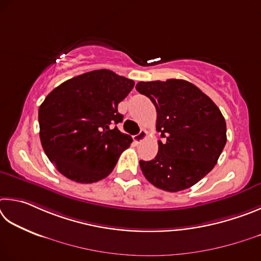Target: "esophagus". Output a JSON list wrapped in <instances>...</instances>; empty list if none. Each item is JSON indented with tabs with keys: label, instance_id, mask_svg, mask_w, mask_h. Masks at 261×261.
Instances as JSON below:
<instances>
[{
	"label": "esophagus",
	"instance_id": "1",
	"mask_svg": "<svg viewBox=\"0 0 261 261\" xmlns=\"http://www.w3.org/2000/svg\"><path fill=\"white\" fill-rule=\"evenodd\" d=\"M147 136H148L147 132H145L144 129H142V130L140 132L139 134H136V135L134 136V141H135L136 143H140V142H142V141H143L145 138H147Z\"/></svg>",
	"mask_w": 261,
	"mask_h": 261
}]
</instances>
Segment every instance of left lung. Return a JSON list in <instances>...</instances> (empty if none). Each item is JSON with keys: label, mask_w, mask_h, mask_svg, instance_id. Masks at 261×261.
<instances>
[{"label": "left lung", "mask_w": 261, "mask_h": 261, "mask_svg": "<svg viewBox=\"0 0 261 261\" xmlns=\"http://www.w3.org/2000/svg\"><path fill=\"white\" fill-rule=\"evenodd\" d=\"M136 90L157 110L158 153L140 161L143 175L157 188L176 193L197 184L213 170L227 142L226 121L202 90L180 79L141 81Z\"/></svg>", "instance_id": "left-lung-1"}]
</instances>
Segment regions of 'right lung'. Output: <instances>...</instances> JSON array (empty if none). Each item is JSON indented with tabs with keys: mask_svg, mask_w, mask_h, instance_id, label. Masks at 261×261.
I'll list each match as a JSON object with an SVG mask.
<instances>
[{
	"mask_svg": "<svg viewBox=\"0 0 261 261\" xmlns=\"http://www.w3.org/2000/svg\"><path fill=\"white\" fill-rule=\"evenodd\" d=\"M134 81L110 70H95L63 82L39 109L40 140L59 173L79 184H93L113 171L132 136L117 128L118 104Z\"/></svg>",
	"mask_w": 261,
	"mask_h": 261,
	"instance_id": "add662e5",
	"label": "right lung"
}]
</instances>
